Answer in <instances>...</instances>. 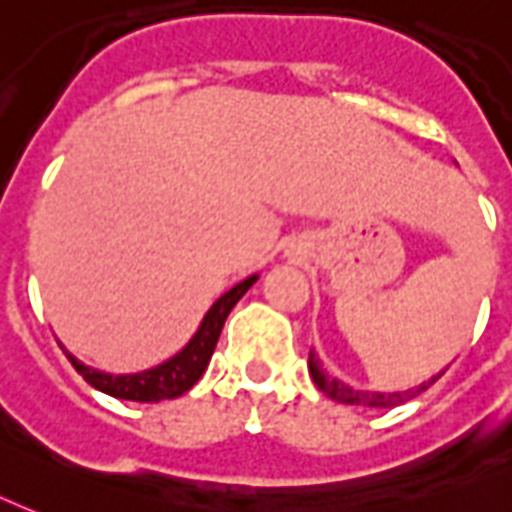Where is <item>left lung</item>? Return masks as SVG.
Masks as SVG:
<instances>
[{
    "label": "left lung",
    "instance_id": "obj_1",
    "mask_svg": "<svg viewBox=\"0 0 512 512\" xmlns=\"http://www.w3.org/2000/svg\"><path fill=\"white\" fill-rule=\"evenodd\" d=\"M309 374H312L314 385L333 401H342V404H355V407H396V404H404V401L415 399L420 393L431 388L434 382L442 377L445 372H439L437 377H431L429 382H420L418 388H410V391H399V393H377V391H355L350 385H344L342 380H336L331 374L325 372L320 358L314 355V350L309 352Z\"/></svg>",
    "mask_w": 512,
    "mask_h": 512
}]
</instances>
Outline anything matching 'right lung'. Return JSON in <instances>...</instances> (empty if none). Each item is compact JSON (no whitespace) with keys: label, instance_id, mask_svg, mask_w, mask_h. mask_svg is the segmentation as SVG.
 <instances>
[{"label":"right lung","instance_id":"add662e5","mask_svg":"<svg viewBox=\"0 0 512 512\" xmlns=\"http://www.w3.org/2000/svg\"><path fill=\"white\" fill-rule=\"evenodd\" d=\"M257 276H246L244 282H238L236 287H230L222 298H217V304L211 306L203 317V323L195 331V336L189 339V344L181 352H176L173 358H168L154 369L138 374H105L97 372L92 366L81 363L75 355L67 352V358L75 366V372L83 374V380L94 385L97 391L108 393L113 399H127V401H162V399H176L181 393H187L195 382L203 377L208 361L214 355L217 347L219 333L225 325L230 309L241 301V295L255 285Z\"/></svg>","mask_w":512,"mask_h":512}]
</instances>
